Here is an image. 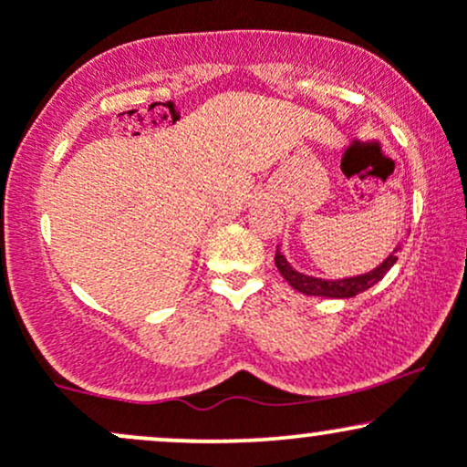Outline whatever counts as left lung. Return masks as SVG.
<instances>
[{
    "label": "left lung",
    "instance_id": "1",
    "mask_svg": "<svg viewBox=\"0 0 467 467\" xmlns=\"http://www.w3.org/2000/svg\"><path fill=\"white\" fill-rule=\"evenodd\" d=\"M398 256L393 254L384 261L382 265H378L375 270L368 272V275H360V276H351V278H342V281H323V278H314L307 275H301V272L294 270L292 265L287 264L285 256L281 254L276 248V256H275V264L281 272L283 278L292 285L296 292L305 294V296H325V298H351L358 296V294L367 292L368 287H373L375 283L382 281L384 275L393 267Z\"/></svg>",
    "mask_w": 467,
    "mask_h": 467
}]
</instances>
